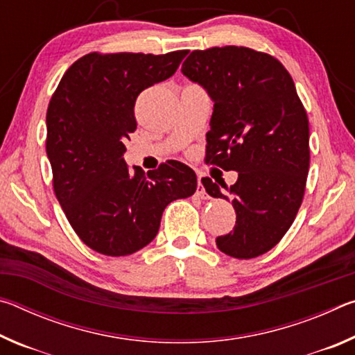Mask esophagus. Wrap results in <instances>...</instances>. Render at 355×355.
I'll use <instances>...</instances> for the list:
<instances>
[{
    "label": "esophagus",
    "instance_id": "34e87169",
    "mask_svg": "<svg viewBox=\"0 0 355 355\" xmlns=\"http://www.w3.org/2000/svg\"><path fill=\"white\" fill-rule=\"evenodd\" d=\"M197 191H196V196L197 197H200V199H207V192H205V188H203V184H202V173L200 172H197Z\"/></svg>",
    "mask_w": 355,
    "mask_h": 355
}]
</instances>
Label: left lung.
Masks as SVG:
<instances>
[{
	"mask_svg": "<svg viewBox=\"0 0 355 355\" xmlns=\"http://www.w3.org/2000/svg\"><path fill=\"white\" fill-rule=\"evenodd\" d=\"M183 75L214 101L207 133L205 163L236 171L227 188L202 178L211 197L233 196L236 224L216 238L235 258L271 250L291 227L304 199L310 166L309 119L288 70L277 59L245 46L196 50Z\"/></svg>",
	"mask_w": 355,
	"mask_h": 355,
	"instance_id": "1",
	"label": "left lung"
}]
</instances>
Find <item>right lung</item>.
I'll use <instances>...</instances> for the list:
<instances>
[{
	"label": "right lung",
	"mask_w": 355,
	"mask_h": 355,
	"mask_svg": "<svg viewBox=\"0 0 355 355\" xmlns=\"http://www.w3.org/2000/svg\"><path fill=\"white\" fill-rule=\"evenodd\" d=\"M186 55L89 53L70 65L50 100L53 188L76 235L98 254L123 257L146 248L164 208L196 192V172L180 161L146 173L123 159L137 95L171 78Z\"/></svg>",
	"instance_id": "add662e5"
}]
</instances>
